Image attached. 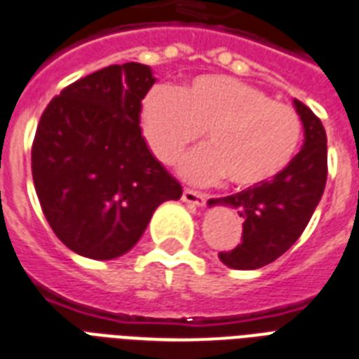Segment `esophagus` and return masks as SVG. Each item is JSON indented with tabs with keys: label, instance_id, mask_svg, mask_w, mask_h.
Masks as SVG:
<instances>
[{
	"label": "esophagus",
	"instance_id": "obj_1",
	"mask_svg": "<svg viewBox=\"0 0 359 359\" xmlns=\"http://www.w3.org/2000/svg\"><path fill=\"white\" fill-rule=\"evenodd\" d=\"M182 198L187 202V204H194V205H204L205 200H208V194L198 193V191H193V189H183Z\"/></svg>",
	"mask_w": 359,
	"mask_h": 359
}]
</instances>
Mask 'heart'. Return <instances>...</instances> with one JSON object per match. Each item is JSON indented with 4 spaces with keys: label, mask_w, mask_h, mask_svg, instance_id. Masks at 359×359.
Here are the masks:
<instances>
[{
    "label": "heart",
    "mask_w": 359,
    "mask_h": 359,
    "mask_svg": "<svg viewBox=\"0 0 359 359\" xmlns=\"http://www.w3.org/2000/svg\"><path fill=\"white\" fill-rule=\"evenodd\" d=\"M144 135L155 157L170 165L204 133L205 148L183 161L191 182L226 177L255 187L277 176L298 149L302 119L260 88L232 76H198L180 91L155 88L142 107Z\"/></svg>",
    "instance_id": "obj_1"
}]
</instances>
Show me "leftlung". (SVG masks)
Instances as JSON below:
<instances>
[{
  "instance_id": "left-lung-1",
  "label": "left lung",
  "mask_w": 359,
  "mask_h": 359,
  "mask_svg": "<svg viewBox=\"0 0 359 359\" xmlns=\"http://www.w3.org/2000/svg\"><path fill=\"white\" fill-rule=\"evenodd\" d=\"M294 107L305 130L299 154L266 183L208 202L234 208L243 219L240 243L219 252L229 268L257 269L277 260L296 243L320 202L327 177L326 130L304 102L294 99Z\"/></svg>"
}]
</instances>
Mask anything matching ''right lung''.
Returning a JSON list of instances; mask_svg holds the SVG:
<instances>
[{
    "label": "right lung",
    "mask_w": 359,
    "mask_h": 359,
    "mask_svg": "<svg viewBox=\"0 0 359 359\" xmlns=\"http://www.w3.org/2000/svg\"><path fill=\"white\" fill-rule=\"evenodd\" d=\"M154 84L148 65L104 67L67 86L41 116L35 191L54 234L82 257L125 255L157 205L182 196L142 136V101Z\"/></svg>",
    "instance_id": "1"
}]
</instances>
